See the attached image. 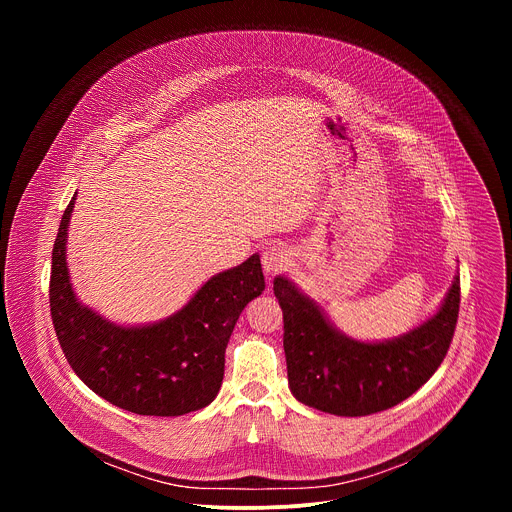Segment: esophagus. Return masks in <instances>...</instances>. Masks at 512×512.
I'll list each match as a JSON object with an SVG mask.
<instances>
[{"label": "esophagus", "instance_id": "esophagus-1", "mask_svg": "<svg viewBox=\"0 0 512 512\" xmlns=\"http://www.w3.org/2000/svg\"><path fill=\"white\" fill-rule=\"evenodd\" d=\"M289 257H291V253H289L285 247H281V245H271V247H267L265 253H263V259H261L265 273H267V275L279 273L281 269L287 267Z\"/></svg>", "mask_w": 512, "mask_h": 512}]
</instances>
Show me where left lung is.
Segmentation results:
<instances>
[{"label": "left lung", "instance_id": "8db88e82", "mask_svg": "<svg viewBox=\"0 0 512 512\" xmlns=\"http://www.w3.org/2000/svg\"><path fill=\"white\" fill-rule=\"evenodd\" d=\"M273 294L283 312L291 393L318 411L360 417L405 401L440 367L458 322L460 275L433 316L401 336L373 342L338 330L285 275L273 279Z\"/></svg>", "mask_w": 512, "mask_h": 512}]
</instances>
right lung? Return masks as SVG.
I'll list each match as a JSON object with an SVG mask.
<instances>
[{
  "instance_id": "add662e5",
  "label": "right lung",
  "mask_w": 512,
  "mask_h": 512,
  "mask_svg": "<svg viewBox=\"0 0 512 512\" xmlns=\"http://www.w3.org/2000/svg\"><path fill=\"white\" fill-rule=\"evenodd\" d=\"M77 194L66 206L52 249L50 312L68 364L99 397L137 415L178 417L214 401L225 350L245 306L263 294L261 259L204 281L172 316L123 326L81 304L70 283L66 241Z\"/></svg>"
}]
</instances>
